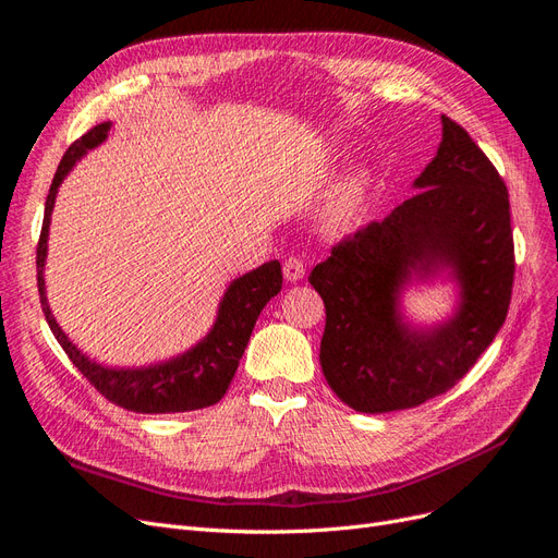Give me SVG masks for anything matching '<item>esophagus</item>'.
Listing matches in <instances>:
<instances>
[{
    "label": "esophagus",
    "mask_w": 558,
    "mask_h": 558,
    "mask_svg": "<svg viewBox=\"0 0 558 558\" xmlns=\"http://www.w3.org/2000/svg\"><path fill=\"white\" fill-rule=\"evenodd\" d=\"M283 277L289 281H300L302 277H305V263H302L295 256H291L289 260L283 263Z\"/></svg>",
    "instance_id": "1"
}]
</instances>
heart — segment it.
I'll use <instances>...</instances> for the list:
<instances>
[{"mask_svg":"<svg viewBox=\"0 0 558 558\" xmlns=\"http://www.w3.org/2000/svg\"><path fill=\"white\" fill-rule=\"evenodd\" d=\"M365 202V181L363 179H351L344 183L340 193L335 195L332 205H330V218L335 223H344L351 221L356 216Z\"/></svg>","mask_w":558,"mask_h":558,"instance_id":"1","label":"heart"}]
</instances>
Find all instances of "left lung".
I'll return each mask as SVG.
<instances>
[{
	"label": "left lung",
	"instance_id": "1",
	"mask_svg": "<svg viewBox=\"0 0 558 558\" xmlns=\"http://www.w3.org/2000/svg\"><path fill=\"white\" fill-rule=\"evenodd\" d=\"M414 189L384 221L335 244L310 275L326 305L320 367L337 398L365 414L410 410L447 393L494 342L512 300L508 185L449 116ZM440 268L460 281V310L430 331L404 327L397 314L403 283L412 271Z\"/></svg>",
	"mask_w": 558,
	"mask_h": 558
}]
</instances>
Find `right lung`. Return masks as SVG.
<instances>
[{"label":"right lung","instance_id":"1","mask_svg":"<svg viewBox=\"0 0 558 558\" xmlns=\"http://www.w3.org/2000/svg\"><path fill=\"white\" fill-rule=\"evenodd\" d=\"M109 128L111 123H99L66 148V154L58 165L53 183H50L44 209V226L37 246V286L44 316L66 356H70V361L78 367V373L109 402L118 404V408L142 414H172L209 408V404H216L226 396L234 373H238L240 359L248 344L251 330L256 326L263 307L281 291L283 277L279 260H269L253 269V272L234 279L228 286L221 305H218L216 324L205 340L195 344L191 351L181 353V356L158 365L137 369H118L99 365L66 340V335L58 326V320L50 314L44 286V265L48 248L50 211H53L56 205L58 185L66 174H70L76 160L81 156H86V150L99 146L107 140Z\"/></svg>","mask_w":558,"mask_h":558}]
</instances>
